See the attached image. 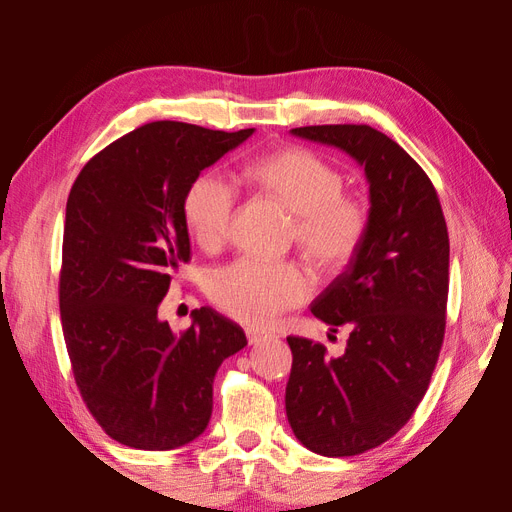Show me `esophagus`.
I'll return each instance as SVG.
<instances>
[{"label": "esophagus", "mask_w": 512, "mask_h": 512, "mask_svg": "<svg viewBox=\"0 0 512 512\" xmlns=\"http://www.w3.org/2000/svg\"><path fill=\"white\" fill-rule=\"evenodd\" d=\"M247 339H250L252 346H258V344H262V342H269V339H273V335H269V333H265V331H254V329H250V331H247Z\"/></svg>", "instance_id": "34e87169"}]
</instances>
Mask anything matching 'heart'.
Instances as JSON below:
<instances>
[{
    "mask_svg": "<svg viewBox=\"0 0 512 512\" xmlns=\"http://www.w3.org/2000/svg\"><path fill=\"white\" fill-rule=\"evenodd\" d=\"M258 192L292 215V239L320 273H339L359 254L369 211L361 198L344 194V175L316 153L286 147L247 168ZM237 211V192L220 175H200L183 200L185 224L203 250L226 241ZM209 297L224 314L250 327L269 324L307 294L305 273L292 265L239 260L209 277Z\"/></svg>",
    "mask_w": 512,
    "mask_h": 512,
    "instance_id": "obj_1",
    "label": "heart"
}]
</instances>
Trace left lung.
I'll use <instances>...</instances> for the list:
<instances>
[{
	"mask_svg": "<svg viewBox=\"0 0 512 512\" xmlns=\"http://www.w3.org/2000/svg\"><path fill=\"white\" fill-rule=\"evenodd\" d=\"M290 134L331 145L363 166L369 228L359 254L312 303L350 331L346 352L288 337L286 416L324 457L361 455L404 427L427 391L446 327L448 232L436 188L408 153L369 126H305Z\"/></svg>",
	"mask_w": 512,
	"mask_h": 512,
	"instance_id": "8db88e82",
	"label": "left lung"
}]
</instances>
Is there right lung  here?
Masks as SVG:
<instances>
[{
	"instance_id": "right-lung-1",
	"label": "right lung",
	"mask_w": 512,
	"mask_h": 512,
	"mask_svg": "<svg viewBox=\"0 0 512 512\" xmlns=\"http://www.w3.org/2000/svg\"><path fill=\"white\" fill-rule=\"evenodd\" d=\"M252 134L145 123L91 158L72 185L61 327L83 401L121 444L170 451L196 440L209 425L218 367L247 346L239 324L211 307L194 309L179 335L158 309L190 260L185 194Z\"/></svg>"
}]
</instances>
